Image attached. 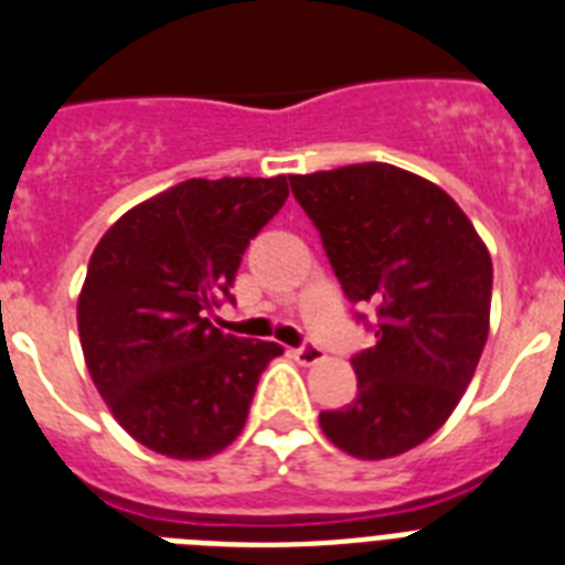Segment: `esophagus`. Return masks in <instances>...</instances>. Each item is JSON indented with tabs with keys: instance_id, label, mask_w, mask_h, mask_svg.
<instances>
[{
	"instance_id": "obj_1",
	"label": "esophagus",
	"mask_w": 565,
	"mask_h": 565,
	"mask_svg": "<svg viewBox=\"0 0 565 565\" xmlns=\"http://www.w3.org/2000/svg\"><path fill=\"white\" fill-rule=\"evenodd\" d=\"M292 358L301 363V366H313V363L326 361V352L313 343H301L299 349H292Z\"/></svg>"
}]
</instances>
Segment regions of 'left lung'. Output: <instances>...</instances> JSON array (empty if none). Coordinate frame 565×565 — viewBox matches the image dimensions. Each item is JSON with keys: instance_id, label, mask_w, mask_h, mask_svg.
Here are the masks:
<instances>
[{"instance_id": "8db88e82", "label": "left lung", "mask_w": 565, "mask_h": 565, "mask_svg": "<svg viewBox=\"0 0 565 565\" xmlns=\"http://www.w3.org/2000/svg\"><path fill=\"white\" fill-rule=\"evenodd\" d=\"M328 264L375 345L352 358L358 398L319 413L337 448L384 460L419 446L451 416L490 331L492 260L437 184L390 163L292 175Z\"/></svg>"}]
</instances>
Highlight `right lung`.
<instances>
[{
  "label": "right lung",
  "instance_id": "1",
  "mask_svg": "<svg viewBox=\"0 0 565 565\" xmlns=\"http://www.w3.org/2000/svg\"><path fill=\"white\" fill-rule=\"evenodd\" d=\"M290 195L287 179H190L119 216L93 252L78 334L122 428L175 460L237 439L278 343L213 328L243 252Z\"/></svg>",
  "mask_w": 565,
  "mask_h": 565
}]
</instances>
